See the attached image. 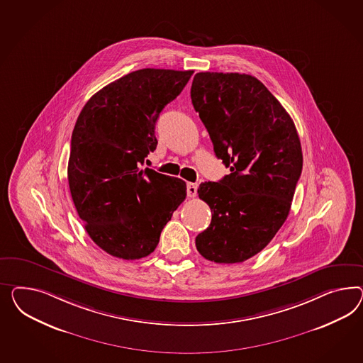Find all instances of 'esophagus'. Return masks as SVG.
Instances as JSON below:
<instances>
[{
	"label": "esophagus",
	"instance_id": "1",
	"mask_svg": "<svg viewBox=\"0 0 363 363\" xmlns=\"http://www.w3.org/2000/svg\"><path fill=\"white\" fill-rule=\"evenodd\" d=\"M196 189H198V185L196 184H191V182H189L187 184V196H190V198H194L196 196Z\"/></svg>",
	"mask_w": 363,
	"mask_h": 363
}]
</instances>
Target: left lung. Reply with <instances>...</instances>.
<instances>
[{
    "instance_id": "left-lung-1",
    "label": "left lung",
    "mask_w": 363,
    "mask_h": 363,
    "mask_svg": "<svg viewBox=\"0 0 363 363\" xmlns=\"http://www.w3.org/2000/svg\"><path fill=\"white\" fill-rule=\"evenodd\" d=\"M191 101L230 167L219 182H203L198 196L211 208V223L196 238L207 260L233 264L259 254L289 214L303 170L294 120L255 77L198 72Z\"/></svg>"
}]
</instances>
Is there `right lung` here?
Instances as JSON below:
<instances>
[{"instance_id": "add662e5", "label": "right lung", "mask_w": 363, "mask_h": 363, "mask_svg": "<svg viewBox=\"0 0 363 363\" xmlns=\"http://www.w3.org/2000/svg\"><path fill=\"white\" fill-rule=\"evenodd\" d=\"M193 69H143L100 89L82 109L71 138L69 191L89 238L109 255L152 254L185 181L141 169L157 147L161 111L186 86Z\"/></svg>"}]
</instances>
